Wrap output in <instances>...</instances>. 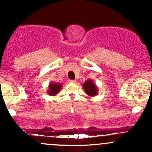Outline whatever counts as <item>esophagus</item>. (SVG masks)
Returning a JSON list of instances; mask_svg holds the SVG:
<instances>
[{"label":"esophagus","instance_id":"obj_1","mask_svg":"<svg viewBox=\"0 0 152 152\" xmlns=\"http://www.w3.org/2000/svg\"><path fill=\"white\" fill-rule=\"evenodd\" d=\"M69 82H70V83H76V80H69Z\"/></svg>","mask_w":152,"mask_h":152}]
</instances>
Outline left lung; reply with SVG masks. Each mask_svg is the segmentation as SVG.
Instances as JSON below:
<instances>
[{
    "mask_svg": "<svg viewBox=\"0 0 152 152\" xmlns=\"http://www.w3.org/2000/svg\"><path fill=\"white\" fill-rule=\"evenodd\" d=\"M83 88L86 94L90 97H93L98 94V87L92 79L85 81L83 84Z\"/></svg>",
    "mask_w": 152,
    "mask_h": 152,
    "instance_id": "left-lung-1",
    "label": "left lung"
}]
</instances>
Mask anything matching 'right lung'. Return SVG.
Segmentation results:
<instances>
[{
	"instance_id": "add662e5",
	"label": "right lung",
	"mask_w": 152,
	"mask_h": 152,
	"mask_svg": "<svg viewBox=\"0 0 152 152\" xmlns=\"http://www.w3.org/2000/svg\"><path fill=\"white\" fill-rule=\"evenodd\" d=\"M62 85L59 83H53V82H50L48 85V94L49 96H54L59 93L60 90L62 89Z\"/></svg>"
}]
</instances>
